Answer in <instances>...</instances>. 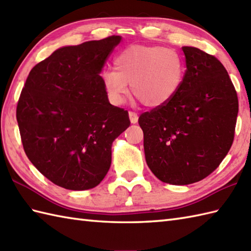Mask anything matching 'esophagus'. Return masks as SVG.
<instances>
[{
    "instance_id": "1",
    "label": "esophagus",
    "mask_w": 251,
    "mask_h": 251,
    "mask_svg": "<svg viewBox=\"0 0 251 251\" xmlns=\"http://www.w3.org/2000/svg\"><path fill=\"white\" fill-rule=\"evenodd\" d=\"M128 115H129V120L132 123V124H136L138 122V114L134 111H129L128 112Z\"/></svg>"
}]
</instances>
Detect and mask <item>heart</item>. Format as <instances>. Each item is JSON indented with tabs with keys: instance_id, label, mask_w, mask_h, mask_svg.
<instances>
[{
	"instance_id": "obj_1",
	"label": "heart",
	"mask_w": 251,
	"mask_h": 251,
	"mask_svg": "<svg viewBox=\"0 0 251 251\" xmlns=\"http://www.w3.org/2000/svg\"><path fill=\"white\" fill-rule=\"evenodd\" d=\"M184 62L177 50L156 45H134L114 60V70L101 73L108 98L113 104L124 102L131 94L148 106L159 108L172 100L182 85Z\"/></svg>"
}]
</instances>
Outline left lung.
<instances>
[{
  "instance_id": "1",
  "label": "left lung",
  "mask_w": 251,
  "mask_h": 251,
  "mask_svg": "<svg viewBox=\"0 0 251 251\" xmlns=\"http://www.w3.org/2000/svg\"><path fill=\"white\" fill-rule=\"evenodd\" d=\"M186 70L177 95L139 116L146 161L163 182L183 185L209 176L230 151L238 98L215 56L184 46Z\"/></svg>"
}]
</instances>
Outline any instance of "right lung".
I'll list each match as a JSON object with an SVG mask.
<instances>
[{"mask_svg":"<svg viewBox=\"0 0 251 251\" xmlns=\"http://www.w3.org/2000/svg\"><path fill=\"white\" fill-rule=\"evenodd\" d=\"M121 42L111 35L66 46L35 65L16 110L21 142L39 172L61 188L93 189L111 166L128 112L112 105L99 75Z\"/></svg>","mask_w":251,"mask_h":251,"instance_id":"add662e5","label":"right lung"}]
</instances>
